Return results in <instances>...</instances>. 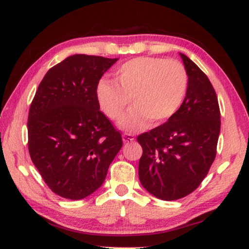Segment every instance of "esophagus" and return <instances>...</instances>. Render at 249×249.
Segmentation results:
<instances>
[{
	"instance_id": "obj_1",
	"label": "esophagus",
	"mask_w": 249,
	"mask_h": 249,
	"mask_svg": "<svg viewBox=\"0 0 249 249\" xmlns=\"http://www.w3.org/2000/svg\"><path fill=\"white\" fill-rule=\"evenodd\" d=\"M135 141V138L133 137V135L130 134H124L123 135V142L124 144H127V142H132Z\"/></svg>"
}]
</instances>
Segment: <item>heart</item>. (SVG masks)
Returning <instances> with one entry per match:
<instances>
[{"label":"heart","mask_w":249,"mask_h":249,"mask_svg":"<svg viewBox=\"0 0 249 249\" xmlns=\"http://www.w3.org/2000/svg\"><path fill=\"white\" fill-rule=\"evenodd\" d=\"M116 83L102 80L96 87L100 107L111 120H119L133 99L136 107L120 122L127 130L145 128L151 121L159 125L174 116L188 90V73L176 60L138 57L116 71Z\"/></svg>","instance_id":"b5f03b06"}]
</instances>
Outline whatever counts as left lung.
<instances>
[{
    "label": "left lung",
    "instance_id": "left-lung-1",
    "mask_svg": "<svg viewBox=\"0 0 249 249\" xmlns=\"http://www.w3.org/2000/svg\"><path fill=\"white\" fill-rule=\"evenodd\" d=\"M188 90L178 112L165 124L137 137L142 147L138 176L150 195L163 201L187 196L205 178L216 155L221 114L206 74L180 53Z\"/></svg>",
    "mask_w": 249,
    "mask_h": 249
}]
</instances>
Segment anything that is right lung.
Here are the masks:
<instances>
[{
    "instance_id": "right-lung-1",
    "label": "right lung",
    "mask_w": 249,
    "mask_h": 249,
    "mask_svg": "<svg viewBox=\"0 0 249 249\" xmlns=\"http://www.w3.org/2000/svg\"><path fill=\"white\" fill-rule=\"evenodd\" d=\"M119 58L73 54L41 80L28 114V150L52 191L81 200L102 185L123 142L100 111L96 87Z\"/></svg>"
}]
</instances>
